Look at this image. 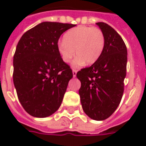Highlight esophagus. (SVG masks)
<instances>
[{
    "mask_svg": "<svg viewBox=\"0 0 146 146\" xmlns=\"http://www.w3.org/2000/svg\"><path fill=\"white\" fill-rule=\"evenodd\" d=\"M76 73H77V70H75V69H73V76L75 77L76 76Z\"/></svg>",
    "mask_w": 146,
    "mask_h": 146,
    "instance_id": "obj_1",
    "label": "esophagus"
}]
</instances>
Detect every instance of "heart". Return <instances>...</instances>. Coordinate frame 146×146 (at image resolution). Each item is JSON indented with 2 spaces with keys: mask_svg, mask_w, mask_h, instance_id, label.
I'll list each match as a JSON object with an SVG mask.
<instances>
[{
  "mask_svg": "<svg viewBox=\"0 0 146 146\" xmlns=\"http://www.w3.org/2000/svg\"><path fill=\"white\" fill-rule=\"evenodd\" d=\"M104 46V35L100 28L77 26L65 33L63 41L58 43V51L64 62H70L76 52L77 58L73 66H80L84 62L92 65L100 58Z\"/></svg>",
  "mask_w": 146,
  "mask_h": 146,
  "instance_id": "heart-1",
  "label": "heart"
}]
</instances>
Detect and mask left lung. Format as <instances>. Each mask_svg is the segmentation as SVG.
Returning a JSON list of instances; mask_svg holds the SVG:
<instances>
[{
  "instance_id": "8db88e82",
  "label": "left lung",
  "mask_w": 146,
  "mask_h": 146,
  "mask_svg": "<svg viewBox=\"0 0 146 146\" xmlns=\"http://www.w3.org/2000/svg\"><path fill=\"white\" fill-rule=\"evenodd\" d=\"M105 37L101 56L89 67L76 73L80 80L79 95L84 113L94 120H104L121 102L126 75L127 50L122 37L103 22L96 23Z\"/></svg>"
}]
</instances>
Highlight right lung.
<instances>
[{
    "instance_id": "obj_1",
    "label": "right lung",
    "mask_w": 146,
    "mask_h": 146,
    "mask_svg": "<svg viewBox=\"0 0 146 146\" xmlns=\"http://www.w3.org/2000/svg\"><path fill=\"white\" fill-rule=\"evenodd\" d=\"M74 26L42 22L27 31L16 46L13 83L22 107L31 116L51 115L62 102L73 72L59 55L58 42Z\"/></svg>"
}]
</instances>
